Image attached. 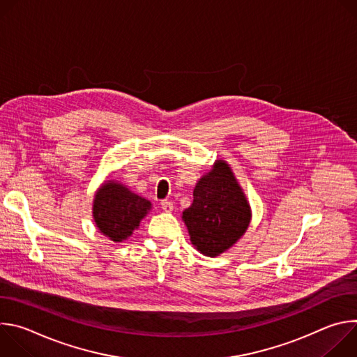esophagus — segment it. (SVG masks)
<instances>
[{"label": "esophagus", "instance_id": "esophagus-1", "mask_svg": "<svg viewBox=\"0 0 357 357\" xmlns=\"http://www.w3.org/2000/svg\"><path fill=\"white\" fill-rule=\"evenodd\" d=\"M161 208L167 213H171L174 211V205H172V202H169V200H162L161 202Z\"/></svg>", "mask_w": 357, "mask_h": 357}]
</instances>
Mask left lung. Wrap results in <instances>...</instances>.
Segmentation results:
<instances>
[{
	"instance_id": "8db88e82",
	"label": "left lung",
	"mask_w": 357,
	"mask_h": 357,
	"mask_svg": "<svg viewBox=\"0 0 357 357\" xmlns=\"http://www.w3.org/2000/svg\"><path fill=\"white\" fill-rule=\"evenodd\" d=\"M190 243L206 257L231 248L251 222V208L233 169L216 160L193 189L192 205L182 212Z\"/></svg>"
}]
</instances>
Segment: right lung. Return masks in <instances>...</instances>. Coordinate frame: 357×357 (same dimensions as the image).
<instances>
[{"label": "right lung", "mask_w": 357, "mask_h": 357, "mask_svg": "<svg viewBox=\"0 0 357 357\" xmlns=\"http://www.w3.org/2000/svg\"><path fill=\"white\" fill-rule=\"evenodd\" d=\"M152 209L151 202L116 179L100 185L93 199V220L98 231L114 243L131 237Z\"/></svg>", "instance_id": "right-lung-1"}]
</instances>
